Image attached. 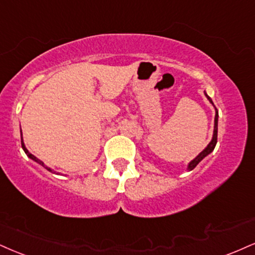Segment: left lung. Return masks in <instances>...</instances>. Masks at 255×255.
Returning a JSON list of instances; mask_svg holds the SVG:
<instances>
[{
	"mask_svg": "<svg viewBox=\"0 0 255 255\" xmlns=\"http://www.w3.org/2000/svg\"><path fill=\"white\" fill-rule=\"evenodd\" d=\"M205 96H207L208 100H209V102L214 106V103H213V101H211V98H210L209 96H208L207 94H205ZM214 107H215V106H214ZM217 121H219V112H217V109L215 108V125H214L213 139H211V141L209 142V145L205 147L203 151L199 153V154L194 159V160H191V161L189 162V165H188V170H189V171L194 170V168L198 165V162L203 160V159H204L205 157H207L208 154H210V153L214 151V148H215L216 142H217Z\"/></svg>",
	"mask_w": 255,
	"mask_h": 255,
	"instance_id": "8db88e82",
	"label": "left lung"
}]
</instances>
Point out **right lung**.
<instances>
[{
  "instance_id": "obj_1",
  "label": "right lung",
  "mask_w": 255,
  "mask_h": 255,
  "mask_svg": "<svg viewBox=\"0 0 255 255\" xmlns=\"http://www.w3.org/2000/svg\"><path fill=\"white\" fill-rule=\"evenodd\" d=\"M21 146H22L23 151H24V153H26V154H27V157H28V158H30V159H32V160H34V161H36V162H38V164H40V165H41V166H44V167L46 168V170H48V171H50V172H53V171H52L50 167H47V166H46V165H45V164H44V162H42L41 160H40V159H38V158H36V157H34V155H33V154H32V153H29V152H28V149H27V148H26V146H24V143H23V140H22V131H21Z\"/></svg>"
}]
</instances>
